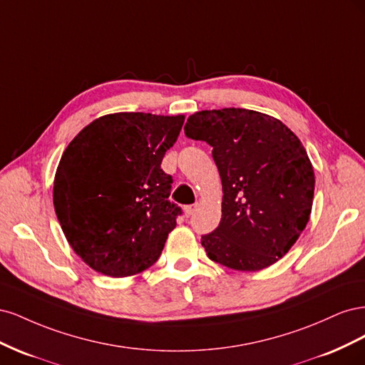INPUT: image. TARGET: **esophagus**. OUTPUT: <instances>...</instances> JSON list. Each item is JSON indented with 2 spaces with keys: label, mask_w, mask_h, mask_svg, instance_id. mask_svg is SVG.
<instances>
[{
  "label": "esophagus",
  "mask_w": 365,
  "mask_h": 365,
  "mask_svg": "<svg viewBox=\"0 0 365 365\" xmlns=\"http://www.w3.org/2000/svg\"><path fill=\"white\" fill-rule=\"evenodd\" d=\"M196 204H193V205H185L184 207V213H185V216H192L193 213H195V210H196Z\"/></svg>",
  "instance_id": "1"
}]
</instances>
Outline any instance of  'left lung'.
<instances>
[{"label": "left lung", "instance_id": "obj_1", "mask_svg": "<svg viewBox=\"0 0 365 365\" xmlns=\"http://www.w3.org/2000/svg\"><path fill=\"white\" fill-rule=\"evenodd\" d=\"M184 132L213 148L222 181V217L201 237L208 259L236 271L271 267L312 210L315 175L302 141L280 120L242 108L195 113Z\"/></svg>", "mask_w": 365, "mask_h": 365}]
</instances>
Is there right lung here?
Instances as JSON below:
<instances>
[{"mask_svg": "<svg viewBox=\"0 0 365 365\" xmlns=\"http://www.w3.org/2000/svg\"><path fill=\"white\" fill-rule=\"evenodd\" d=\"M182 123L184 115L109 114L65 149L53 204L68 244L94 271L128 277L161 256L182 213L169 201L173 180L161 161Z\"/></svg>", "mask_w": 365, "mask_h": 365, "instance_id": "add662e5", "label": "right lung"}]
</instances>
